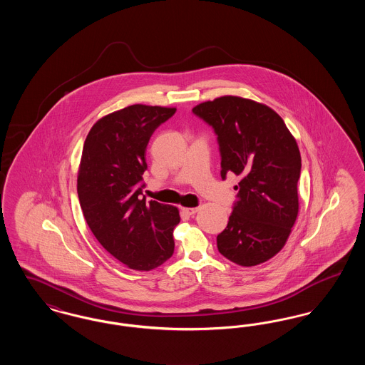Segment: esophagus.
Wrapping results in <instances>:
<instances>
[{
  "label": "esophagus",
  "mask_w": 365,
  "mask_h": 365,
  "mask_svg": "<svg viewBox=\"0 0 365 365\" xmlns=\"http://www.w3.org/2000/svg\"><path fill=\"white\" fill-rule=\"evenodd\" d=\"M197 210H198V208H185V207L182 208V212H183V213H186V215H189V216H190V215H194Z\"/></svg>",
  "instance_id": "obj_1"
}]
</instances>
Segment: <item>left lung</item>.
I'll return each mask as SVG.
<instances>
[{"mask_svg":"<svg viewBox=\"0 0 365 365\" xmlns=\"http://www.w3.org/2000/svg\"><path fill=\"white\" fill-rule=\"evenodd\" d=\"M210 124L222 155V178L241 176L238 201L217 235L219 252L242 267L259 265L283 249L298 216L301 155L278 113L257 101L223 96L195 105Z\"/></svg>","mask_w":365,"mask_h":365,"instance_id":"left-lung-1","label":"left lung"}]
</instances>
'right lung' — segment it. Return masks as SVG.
I'll return each instance as SVG.
<instances>
[{"label":"right lung","mask_w":365,"mask_h":365,"mask_svg":"<svg viewBox=\"0 0 365 365\" xmlns=\"http://www.w3.org/2000/svg\"><path fill=\"white\" fill-rule=\"evenodd\" d=\"M176 108L135 104L97 120L78 170V197L87 226L130 269L150 271L174 253L179 209L140 198L148 142Z\"/></svg>","instance_id":"add662e5"}]
</instances>
